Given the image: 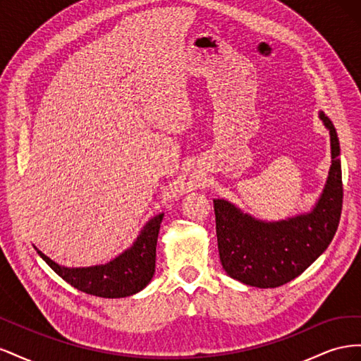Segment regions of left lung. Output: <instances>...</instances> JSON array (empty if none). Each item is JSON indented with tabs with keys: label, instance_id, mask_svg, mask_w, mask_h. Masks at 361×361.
Masks as SVG:
<instances>
[{
	"label": "left lung",
	"instance_id": "left-lung-1",
	"mask_svg": "<svg viewBox=\"0 0 361 361\" xmlns=\"http://www.w3.org/2000/svg\"><path fill=\"white\" fill-rule=\"evenodd\" d=\"M331 137V167L325 190L307 215L279 223L257 221L226 200H214L216 241L223 268L256 288H279L298 277L330 245L341 221L343 185L336 128L319 114Z\"/></svg>",
	"mask_w": 361,
	"mask_h": 361
}]
</instances>
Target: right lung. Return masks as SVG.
I'll return each mask as SVG.
<instances>
[{"instance_id":"right-lung-1","label":"right lung","mask_w":361,"mask_h":361,"mask_svg":"<svg viewBox=\"0 0 361 361\" xmlns=\"http://www.w3.org/2000/svg\"><path fill=\"white\" fill-rule=\"evenodd\" d=\"M162 216L159 214L150 220L137 238L135 244L106 265L71 269L57 265L42 251L37 253L63 280L81 292L101 298L129 297L146 288L154 277L157 241Z\"/></svg>"}]
</instances>
